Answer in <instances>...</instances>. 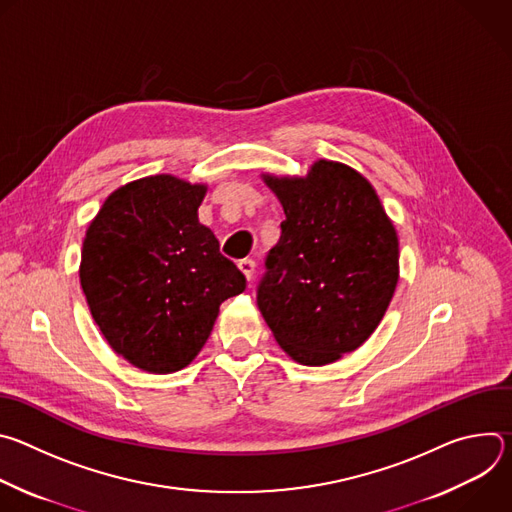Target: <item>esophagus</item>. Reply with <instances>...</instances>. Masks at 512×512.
<instances>
[{
  "label": "esophagus",
  "mask_w": 512,
  "mask_h": 512,
  "mask_svg": "<svg viewBox=\"0 0 512 512\" xmlns=\"http://www.w3.org/2000/svg\"><path fill=\"white\" fill-rule=\"evenodd\" d=\"M239 269L243 271V275L247 277V281L253 279V273H255V261L253 259H241L239 261Z\"/></svg>",
  "instance_id": "obj_1"
}]
</instances>
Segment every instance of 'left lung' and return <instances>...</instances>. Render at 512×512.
Instances as JSON below:
<instances>
[{
    "label": "left lung",
    "mask_w": 512,
    "mask_h": 512,
    "mask_svg": "<svg viewBox=\"0 0 512 512\" xmlns=\"http://www.w3.org/2000/svg\"><path fill=\"white\" fill-rule=\"evenodd\" d=\"M263 180L285 221L257 306L291 358L322 367L383 320L399 281L397 233L371 182L344 164L318 160L306 178Z\"/></svg>",
    "instance_id": "left-lung-1"
}]
</instances>
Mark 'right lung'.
<instances>
[{
    "label": "right lung",
    "mask_w": 512,
    "mask_h": 512,
    "mask_svg": "<svg viewBox=\"0 0 512 512\" xmlns=\"http://www.w3.org/2000/svg\"><path fill=\"white\" fill-rule=\"evenodd\" d=\"M204 184L170 174L117 188L87 229L81 285L109 346L133 367L168 375L194 360L221 304L247 279L198 221Z\"/></svg>",
    "instance_id": "right-lung-1"
}]
</instances>
